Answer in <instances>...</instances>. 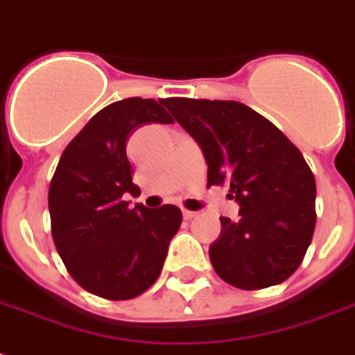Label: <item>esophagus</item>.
<instances>
[{
    "mask_svg": "<svg viewBox=\"0 0 355 355\" xmlns=\"http://www.w3.org/2000/svg\"><path fill=\"white\" fill-rule=\"evenodd\" d=\"M182 216H184V219H193V217H197V211L182 210Z\"/></svg>",
    "mask_w": 355,
    "mask_h": 355,
    "instance_id": "1",
    "label": "esophagus"
}]
</instances>
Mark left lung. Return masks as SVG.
<instances>
[{"instance_id": "left-lung-1", "label": "left lung", "mask_w": 355, "mask_h": 355, "mask_svg": "<svg viewBox=\"0 0 355 355\" xmlns=\"http://www.w3.org/2000/svg\"><path fill=\"white\" fill-rule=\"evenodd\" d=\"M167 110L208 164V188L228 186L239 219L221 217L210 245L219 278L245 291L287 280L302 263L315 221V177L297 145L247 105L169 97Z\"/></svg>"}]
</instances>
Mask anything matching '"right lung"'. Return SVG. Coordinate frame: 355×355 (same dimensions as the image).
<instances>
[{
	"instance_id": "obj_1",
	"label": "right lung",
	"mask_w": 355,
	"mask_h": 355,
	"mask_svg": "<svg viewBox=\"0 0 355 355\" xmlns=\"http://www.w3.org/2000/svg\"><path fill=\"white\" fill-rule=\"evenodd\" d=\"M145 123L173 119L160 103L141 97L99 110L64 149L49 184L58 256L83 289L107 300H128L155 284L182 223L177 206L128 208L123 200L139 193L127 141Z\"/></svg>"
}]
</instances>
